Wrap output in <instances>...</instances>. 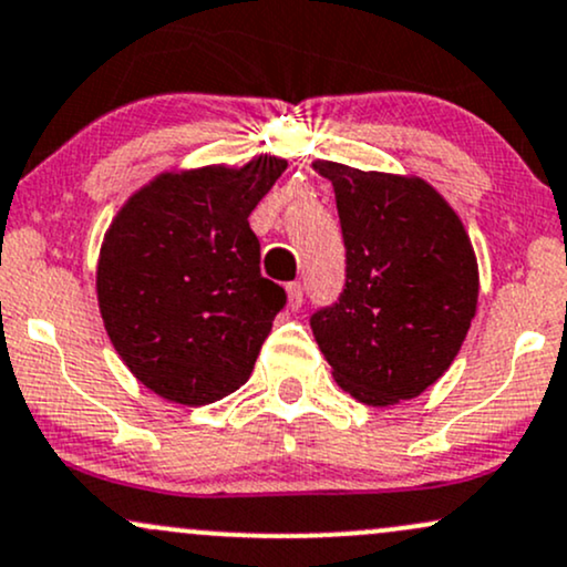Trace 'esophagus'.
<instances>
[{"mask_svg": "<svg viewBox=\"0 0 567 567\" xmlns=\"http://www.w3.org/2000/svg\"><path fill=\"white\" fill-rule=\"evenodd\" d=\"M288 303H290L292 311L301 309V303H303V285L301 282H290L288 285Z\"/></svg>", "mask_w": 567, "mask_h": 567, "instance_id": "obj_1", "label": "esophagus"}]
</instances>
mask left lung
<instances>
[{
	"label": "left lung",
	"mask_w": 567,
	"mask_h": 567,
	"mask_svg": "<svg viewBox=\"0 0 567 567\" xmlns=\"http://www.w3.org/2000/svg\"><path fill=\"white\" fill-rule=\"evenodd\" d=\"M346 245L338 301L311 313L332 378L361 404L414 399L449 370L478 303L465 227L422 179L317 161Z\"/></svg>",
	"instance_id": "8db88e82"
}]
</instances>
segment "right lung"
Segmentation results:
<instances>
[{
  "label": "right lung",
  "instance_id": "add662e5",
  "mask_svg": "<svg viewBox=\"0 0 567 567\" xmlns=\"http://www.w3.org/2000/svg\"><path fill=\"white\" fill-rule=\"evenodd\" d=\"M288 163L163 174L115 216L97 296L115 351L176 404H214L254 372L288 292L261 277L248 216Z\"/></svg>",
  "mask_w": 567,
  "mask_h": 567
}]
</instances>
